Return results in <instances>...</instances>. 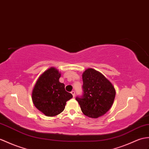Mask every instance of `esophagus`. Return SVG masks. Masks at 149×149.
Segmentation results:
<instances>
[{"label":"esophagus","instance_id":"34e87169","mask_svg":"<svg viewBox=\"0 0 149 149\" xmlns=\"http://www.w3.org/2000/svg\"><path fill=\"white\" fill-rule=\"evenodd\" d=\"M71 93H72V95H73V96L74 97L75 95V91H72L71 92Z\"/></svg>","mask_w":149,"mask_h":149}]
</instances>
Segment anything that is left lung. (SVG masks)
Here are the masks:
<instances>
[{
	"mask_svg": "<svg viewBox=\"0 0 149 149\" xmlns=\"http://www.w3.org/2000/svg\"><path fill=\"white\" fill-rule=\"evenodd\" d=\"M82 95L77 96L83 113L91 118H98L109 111L116 96V90L105 76L93 68L82 74Z\"/></svg>",
	"mask_w": 149,
	"mask_h": 149,
	"instance_id": "left-lung-1",
	"label": "left lung"
}]
</instances>
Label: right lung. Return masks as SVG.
<instances>
[{"instance_id":"1","label":"right lung","mask_w":149,"mask_h":149,"mask_svg":"<svg viewBox=\"0 0 149 149\" xmlns=\"http://www.w3.org/2000/svg\"><path fill=\"white\" fill-rule=\"evenodd\" d=\"M61 74L51 68L40 76L32 91V101L36 108L47 116H55L63 111L66 102L73 96L65 91L59 82Z\"/></svg>"}]
</instances>
